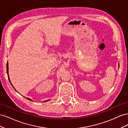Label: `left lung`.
<instances>
[{
    "label": "left lung",
    "mask_w": 128,
    "mask_h": 128,
    "mask_svg": "<svg viewBox=\"0 0 128 128\" xmlns=\"http://www.w3.org/2000/svg\"><path fill=\"white\" fill-rule=\"evenodd\" d=\"M118 67H119V64H118Z\"/></svg>",
    "instance_id": "left-lung-1"
}]
</instances>
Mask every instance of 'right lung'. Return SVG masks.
I'll return each instance as SVG.
<instances>
[{
  "instance_id": "add662e5",
  "label": "right lung",
  "mask_w": 128,
  "mask_h": 128,
  "mask_svg": "<svg viewBox=\"0 0 128 128\" xmlns=\"http://www.w3.org/2000/svg\"><path fill=\"white\" fill-rule=\"evenodd\" d=\"M7 75H8V80H9V81H10V84L12 85V86L13 87V85H12V84L11 83V82H10V77H9V75H8V61H7ZM13 88H14L13 87ZM15 89V88H14ZM15 90H16L15 89ZM26 99H28V100H30V101H32V100L31 99H30V98H26ZM50 99H48V100H45V101H44V102H48V100H50Z\"/></svg>"
}]
</instances>
